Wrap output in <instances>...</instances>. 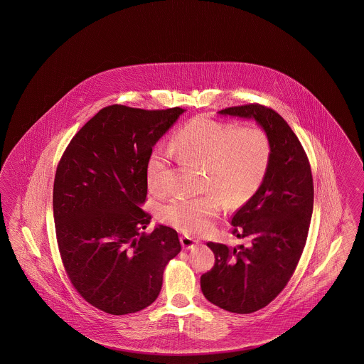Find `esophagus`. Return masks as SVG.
Listing matches in <instances>:
<instances>
[{"label": "esophagus", "instance_id": "obj_1", "mask_svg": "<svg viewBox=\"0 0 364 364\" xmlns=\"http://www.w3.org/2000/svg\"><path fill=\"white\" fill-rule=\"evenodd\" d=\"M180 242H181V245H183L184 250H193V248L198 245V242L193 240L192 237H189L187 235H183V236L180 237Z\"/></svg>", "mask_w": 364, "mask_h": 364}]
</instances>
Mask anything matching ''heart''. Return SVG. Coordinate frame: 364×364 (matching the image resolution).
Here are the masks:
<instances>
[{"label":"heart","mask_w":364,"mask_h":364,"mask_svg":"<svg viewBox=\"0 0 364 364\" xmlns=\"http://www.w3.org/2000/svg\"><path fill=\"white\" fill-rule=\"evenodd\" d=\"M172 154L205 166L204 188L212 191L201 196H178L159 210V219L184 233L201 235L212 230L213 219L224 208H240L257 193L272 161V140L260 125L237 127L198 116L177 131ZM171 154L154 148L145 164L149 191L161 195L166 191V172Z\"/></svg>","instance_id":"1"}]
</instances>
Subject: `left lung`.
<instances>
[{
	"label": "left lung",
	"instance_id": "1",
	"mask_svg": "<svg viewBox=\"0 0 364 364\" xmlns=\"http://www.w3.org/2000/svg\"><path fill=\"white\" fill-rule=\"evenodd\" d=\"M221 114L255 119L272 140V161L263 186L232 218V235L250 237V247L207 242L215 265L201 275L207 300L235 314L264 309L294 275L307 242L314 208L309 157L296 134L274 109L245 104Z\"/></svg>",
	"mask_w": 364,
	"mask_h": 364
}]
</instances>
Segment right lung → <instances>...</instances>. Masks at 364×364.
Segmentation results:
<instances>
[{"instance_id": "obj_1", "label": "right lung", "mask_w": 364, "mask_h": 364, "mask_svg": "<svg viewBox=\"0 0 364 364\" xmlns=\"http://www.w3.org/2000/svg\"><path fill=\"white\" fill-rule=\"evenodd\" d=\"M184 112L114 104L95 114L70 140L55 169V239L78 295L110 315L151 306L166 263L181 245L166 225L143 230L145 164L154 144Z\"/></svg>"}]
</instances>
